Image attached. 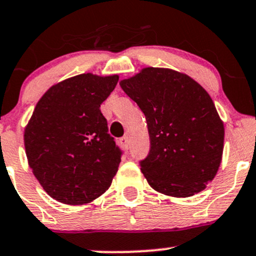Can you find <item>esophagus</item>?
Returning a JSON list of instances; mask_svg holds the SVG:
<instances>
[{
    "instance_id": "obj_1",
    "label": "esophagus",
    "mask_w": 256,
    "mask_h": 256,
    "mask_svg": "<svg viewBox=\"0 0 256 256\" xmlns=\"http://www.w3.org/2000/svg\"><path fill=\"white\" fill-rule=\"evenodd\" d=\"M120 144L122 145L123 148H124V149H128L129 148V140H128V136H122V138L120 139Z\"/></svg>"
}]
</instances>
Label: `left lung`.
Segmentation results:
<instances>
[{
	"label": "left lung",
	"mask_w": 256,
	"mask_h": 256,
	"mask_svg": "<svg viewBox=\"0 0 256 256\" xmlns=\"http://www.w3.org/2000/svg\"><path fill=\"white\" fill-rule=\"evenodd\" d=\"M120 85L146 118L150 150L139 164L151 188L177 198L205 189L221 164L224 128L204 88L154 67Z\"/></svg>",
	"instance_id": "8db88e82"
}]
</instances>
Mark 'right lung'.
I'll return each instance as SVG.
<instances>
[{
  "label": "right lung",
  "instance_id": "obj_1",
  "mask_svg": "<svg viewBox=\"0 0 256 256\" xmlns=\"http://www.w3.org/2000/svg\"><path fill=\"white\" fill-rule=\"evenodd\" d=\"M118 76L79 74L54 85L35 107L26 132V158L54 199L82 205L110 188L123 151L108 134L100 105Z\"/></svg>",
  "mask_w": 256,
  "mask_h": 256
}]
</instances>
